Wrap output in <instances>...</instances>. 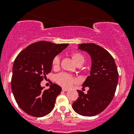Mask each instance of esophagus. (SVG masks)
I'll list each match as a JSON object with an SVG mask.
<instances>
[{"label": "esophagus", "instance_id": "34e87169", "mask_svg": "<svg viewBox=\"0 0 134 134\" xmlns=\"http://www.w3.org/2000/svg\"><path fill=\"white\" fill-rule=\"evenodd\" d=\"M62 91H69V90H68V89H67V88H65V87H63Z\"/></svg>", "mask_w": 134, "mask_h": 134}]
</instances>
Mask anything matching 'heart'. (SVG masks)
Instances as JSON below:
<instances>
[{
  "label": "heart",
  "mask_w": 134,
  "mask_h": 134,
  "mask_svg": "<svg viewBox=\"0 0 134 134\" xmlns=\"http://www.w3.org/2000/svg\"><path fill=\"white\" fill-rule=\"evenodd\" d=\"M72 59L74 60V62L77 65L79 63H84V57L82 54L77 52H75L72 53L71 54ZM52 67L54 69H58L60 67V57L58 56L55 57L52 60ZM55 80L57 83L60 85L64 87H69L74 82L75 79L71 75L69 74L62 72L59 74L57 75L55 77Z\"/></svg>",
  "instance_id": "obj_1"
}]
</instances>
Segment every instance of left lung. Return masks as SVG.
<instances>
[{"instance_id": "8db88e82", "label": "left lung", "mask_w": 134, "mask_h": 134, "mask_svg": "<svg viewBox=\"0 0 134 134\" xmlns=\"http://www.w3.org/2000/svg\"><path fill=\"white\" fill-rule=\"evenodd\" d=\"M78 49L90 55L91 67L82 85L89 87L87 93L77 90L79 97L72 108L82 116H93L105 110L113 99L118 81L117 67L111 55L100 46L82 43L78 44Z\"/></svg>"}]
</instances>
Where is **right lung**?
Masks as SVG:
<instances>
[{
  "label": "right lung",
  "mask_w": 134,
  "mask_h": 134,
  "mask_svg": "<svg viewBox=\"0 0 134 134\" xmlns=\"http://www.w3.org/2000/svg\"><path fill=\"white\" fill-rule=\"evenodd\" d=\"M69 44H55L49 41L34 43L17 56L13 67L11 89L17 103L27 114L42 117L55 107L62 88L56 84L43 90L40 83L52 68V60Z\"/></svg>",
  "instance_id": "right-lung-1"
}]
</instances>
